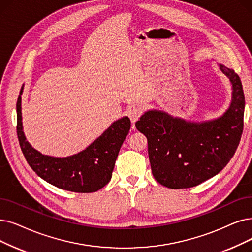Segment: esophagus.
I'll return each instance as SVG.
<instances>
[{
  "instance_id": "obj_1",
  "label": "esophagus",
  "mask_w": 252,
  "mask_h": 252,
  "mask_svg": "<svg viewBox=\"0 0 252 252\" xmlns=\"http://www.w3.org/2000/svg\"><path fill=\"white\" fill-rule=\"evenodd\" d=\"M126 113H127V116L130 119V122H132V124H135L142 114V109L140 107H137V106L129 107L127 109Z\"/></svg>"
}]
</instances>
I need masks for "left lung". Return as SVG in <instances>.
Listing matches in <instances>:
<instances>
[{
	"label": "left lung",
	"mask_w": 252,
	"mask_h": 252,
	"mask_svg": "<svg viewBox=\"0 0 252 252\" xmlns=\"http://www.w3.org/2000/svg\"><path fill=\"white\" fill-rule=\"evenodd\" d=\"M220 68L233 89L231 105L222 116L192 123L149 110L136 123L148 141L153 177L163 187H196L220 173L235 155L243 132L245 96L236 72L221 63Z\"/></svg>",
	"instance_id": "8db88e82"
}]
</instances>
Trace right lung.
<instances>
[{
    "mask_svg": "<svg viewBox=\"0 0 252 252\" xmlns=\"http://www.w3.org/2000/svg\"><path fill=\"white\" fill-rule=\"evenodd\" d=\"M16 103L17 137L24 156L39 177L61 189L74 192H94L110 181L115 160L130 128L127 116L114 122L93 143L77 155L54 158L40 153L27 141L21 117V94Z\"/></svg>",
    "mask_w": 252,
    "mask_h": 252,
    "instance_id": "right-lung-1",
    "label": "right lung"
}]
</instances>
